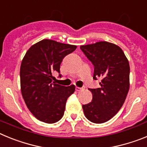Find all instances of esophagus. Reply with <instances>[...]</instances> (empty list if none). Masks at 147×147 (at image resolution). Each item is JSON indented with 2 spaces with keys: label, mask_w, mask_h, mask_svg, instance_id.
<instances>
[{
  "label": "esophagus",
  "mask_w": 147,
  "mask_h": 147,
  "mask_svg": "<svg viewBox=\"0 0 147 147\" xmlns=\"http://www.w3.org/2000/svg\"><path fill=\"white\" fill-rule=\"evenodd\" d=\"M85 87H83V88H80V87H76V91H80L81 90L85 89Z\"/></svg>",
  "instance_id": "esophagus-1"
}]
</instances>
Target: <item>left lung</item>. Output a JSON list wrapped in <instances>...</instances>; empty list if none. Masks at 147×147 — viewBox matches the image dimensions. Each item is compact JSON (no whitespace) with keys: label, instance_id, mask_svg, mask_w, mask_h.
<instances>
[{"label":"left lung","instance_id":"1","mask_svg":"<svg viewBox=\"0 0 147 147\" xmlns=\"http://www.w3.org/2000/svg\"><path fill=\"white\" fill-rule=\"evenodd\" d=\"M80 49L94 65L93 79H102L99 88L89 89L93 99L82 105L84 114L93 123H105L124 103L129 89V62L119 46L106 41L81 45Z\"/></svg>","mask_w":147,"mask_h":147}]
</instances>
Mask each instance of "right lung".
<instances>
[{
    "mask_svg": "<svg viewBox=\"0 0 147 147\" xmlns=\"http://www.w3.org/2000/svg\"><path fill=\"white\" fill-rule=\"evenodd\" d=\"M76 49V45L45 39L26 53L20 65V89L27 107L38 120L53 124L64 115L67 99L74 93L75 86L56 84L52 74L59 73L63 58Z\"/></svg>",
    "mask_w": 147,
    "mask_h": 147,
    "instance_id": "obj_1",
    "label": "right lung"
}]
</instances>
